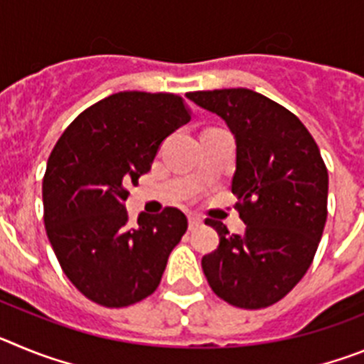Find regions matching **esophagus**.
<instances>
[{
	"instance_id": "obj_1",
	"label": "esophagus",
	"mask_w": 364,
	"mask_h": 364,
	"mask_svg": "<svg viewBox=\"0 0 364 364\" xmlns=\"http://www.w3.org/2000/svg\"><path fill=\"white\" fill-rule=\"evenodd\" d=\"M188 224H189V230H197L198 226H200L202 224V218L200 217H195V215H191V217H189V220H188Z\"/></svg>"
}]
</instances>
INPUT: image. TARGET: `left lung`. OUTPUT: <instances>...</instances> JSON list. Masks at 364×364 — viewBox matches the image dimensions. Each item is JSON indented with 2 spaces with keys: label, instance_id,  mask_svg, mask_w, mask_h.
<instances>
[{
  "label": "left lung",
  "instance_id": "left-lung-1",
  "mask_svg": "<svg viewBox=\"0 0 364 364\" xmlns=\"http://www.w3.org/2000/svg\"><path fill=\"white\" fill-rule=\"evenodd\" d=\"M226 122L237 144L231 191L246 224L230 235L205 220L220 242L202 257L211 290L237 308L281 301L304 277L326 224L328 171L319 147L294 112L252 89L188 92Z\"/></svg>",
  "mask_w": 364,
  "mask_h": 364
}]
</instances>
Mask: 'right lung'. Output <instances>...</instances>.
I'll return each mask as SVG.
<instances>
[{
	"label": "right lung",
	"mask_w": 364,
	"mask_h": 364,
	"mask_svg": "<svg viewBox=\"0 0 364 364\" xmlns=\"http://www.w3.org/2000/svg\"><path fill=\"white\" fill-rule=\"evenodd\" d=\"M189 122L171 92H117L83 111L54 146L43 176V220L58 262L87 299L129 306L160 284L188 230L176 208L138 215L129 226L127 186L151 169L160 146Z\"/></svg>",
	"instance_id": "obj_1"
}]
</instances>
